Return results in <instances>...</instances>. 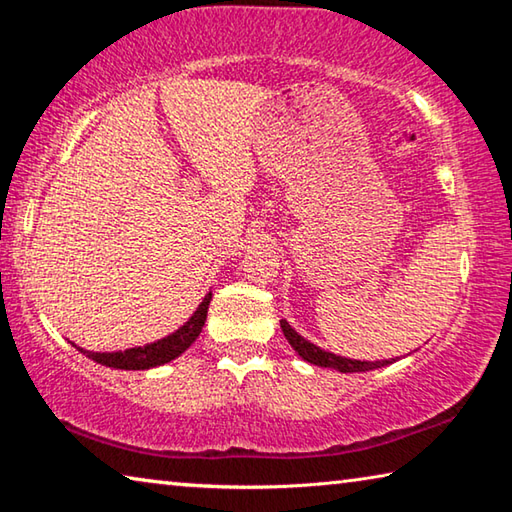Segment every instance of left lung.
I'll return each instance as SVG.
<instances>
[{"instance_id":"8db88e82","label":"left lung","mask_w":512,"mask_h":512,"mask_svg":"<svg viewBox=\"0 0 512 512\" xmlns=\"http://www.w3.org/2000/svg\"><path fill=\"white\" fill-rule=\"evenodd\" d=\"M280 327H282L284 336H287V341L291 343V348L296 350L302 359L314 363V366H320V368H334L339 372H366V370L388 366V363L395 361V359L393 361H357V359L336 357V354L320 350L318 345L309 343L307 339H302V336L287 323V320H280Z\"/></svg>"}]
</instances>
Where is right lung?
<instances>
[{"mask_svg": "<svg viewBox=\"0 0 512 512\" xmlns=\"http://www.w3.org/2000/svg\"><path fill=\"white\" fill-rule=\"evenodd\" d=\"M210 300H212V293H207L201 305H198V309L194 311V316L189 318L187 323L178 329V332H173L171 336H167V339H162V341L144 345V348H131L124 352H88L81 348L79 350L83 354H88L92 361H97V363H101V366H108V368L146 370V368L162 366V363L180 357V354H183L189 345L198 339V334H201V329L205 325Z\"/></svg>", "mask_w": 512, "mask_h": 512, "instance_id": "right-lung-1", "label": "right lung"}]
</instances>
